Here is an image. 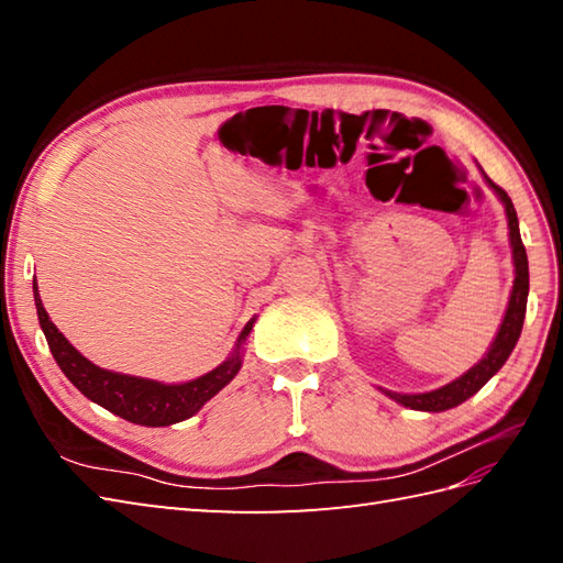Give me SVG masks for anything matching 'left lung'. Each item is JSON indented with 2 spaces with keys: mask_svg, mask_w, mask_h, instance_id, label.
Wrapping results in <instances>:
<instances>
[{
  "mask_svg": "<svg viewBox=\"0 0 563 563\" xmlns=\"http://www.w3.org/2000/svg\"><path fill=\"white\" fill-rule=\"evenodd\" d=\"M488 186L496 190V196L504 200L506 214H508V230H510V246H512V263H516V283H512V292H510V302L506 309L504 324H500L496 341L492 343V349L476 363L472 369H466L462 377H457L450 385L440 387L435 391H426V394H397V391H385L387 397L394 401H399L401 406H409V409L416 411H448L452 406H460L466 401L472 394L479 391L488 379H492L504 363L508 361V355L516 349V343L520 339L522 331V321H525V309H528V290H530V271H528V254H525V244L520 239V227H518V214L516 208H512V200L500 186H496L492 178L486 176Z\"/></svg>",
  "mask_w": 563,
  "mask_h": 563,
  "instance_id": "left-lung-1",
  "label": "left lung"
}]
</instances>
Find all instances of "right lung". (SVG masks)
Returning <instances> with one entry per match:
<instances>
[{
  "instance_id": "obj_1",
  "label": "right lung",
  "mask_w": 563,
  "mask_h": 563,
  "mask_svg": "<svg viewBox=\"0 0 563 563\" xmlns=\"http://www.w3.org/2000/svg\"><path fill=\"white\" fill-rule=\"evenodd\" d=\"M33 297L35 309H38L41 329L45 333L47 345H51V353L71 385H75L84 397L97 401L111 413L125 418V421L152 428L186 421V418L198 413L200 406L212 399L224 385H230L234 375L239 373V367H242V353L239 351H242V343L246 341L251 327H254V319H251L244 327L242 336L236 341L232 357H227V361L220 367H214L212 373L202 375L194 382H186V385H162V382L111 373V369H101L89 363L87 357L57 331L51 317H47L35 280Z\"/></svg>"
}]
</instances>
